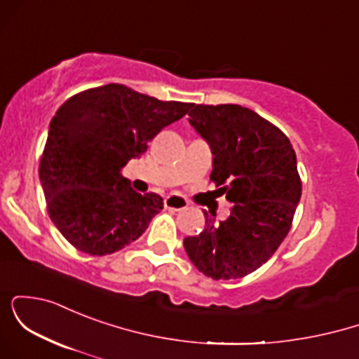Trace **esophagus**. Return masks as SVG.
Wrapping results in <instances>:
<instances>
[{"mask_svg": "<svg viewBox=\"0 0 359 359\" xmlns=\"http://www.w3.org/2000/svg\"><path fill=\"white\" fill-rule=\"evenodd\" d=\"M163 204H165L167 209H174V211H182V209H185L189 205L187 201H185L184 197L175 196V194L167 196L165 201H163Z\"/></svg>", "mask_w": 359, "mask_h": 359, "instance_id": "esophagus-1", "label": "esophagus"}]
</instances>
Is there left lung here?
<instances>
[{"label": "left lung", "instance_id": "left-lung-1", "mask_svg": "<svg viewBox=\"0 0 359 359\" xmlns=\"http://www.w3.org/2000/svg\"><path fill=\"white\" fill-rule=\"evenodd\" d=\"M189 116L211 147V180L233 208L219 222L204 212V231L185 238L184 248L208 277L241 278L290 231L302 194L295 151L282 130L240 104H192Z\"/></svg>", "mask_w": 359, "mask_h": 359}]
</instances>
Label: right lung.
Segmentation results:
<instances>
[{"label":"right lung","mask_w":359,"mask_h":359,"mask_svg":"<svg viewBox=\"0 0 359 359\" xmlns=\"http://www.w3.org/2000/svg\"><path fill=\"white\" fill-rule=\"evenodd\" d=\"M191 106L106 84L57 109L39 175L48 216L74 248L102 257L145 233L163 201L158 194L135 192L121 168Z\"/></svg>","instance_id":"right-lung-1"}]
</instances>
